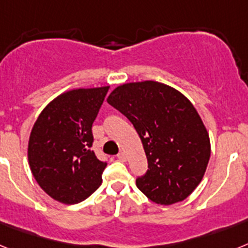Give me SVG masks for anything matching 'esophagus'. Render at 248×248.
Segmentation results:
<instances>
[{
	"label": "esophagus",
	"mask_w": 248,
	"mask_h": 248,
	"mask_svg": "<svg viewBox=\"0 0 248 248\" xmlns=\"http://www.w3.org/2000/svg\"><path fill=\"white\" fill-rule=\"evenodd\" d=\"M118 159L122 160V161H125V160H126L125 153H123V151H122V153H119V154H118Z\"/></svg>",
	"instance_id": "1"
}]
</instances>
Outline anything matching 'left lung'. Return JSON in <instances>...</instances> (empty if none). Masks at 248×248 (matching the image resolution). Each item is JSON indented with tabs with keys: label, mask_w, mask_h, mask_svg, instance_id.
<instances>
[{
	"label": "left lung",
	"mask_w": 248,
	"mask_h": 248,
	"mask_svg": "<svg viewBox=\"0 0 248 248\" xmlns=\"http://www.w3.org/2000/svg\"><path fill=\"white\" fill-rule=\"evenodd\" d=\"M107 102L133 123L143 143L149 169L138 177V189L160 205L185 200L202 180L211 155L209 133L192 103L155 80L118 85Z\"/></svg>",
	"instance_id": "obj_1"
}]
</instances>
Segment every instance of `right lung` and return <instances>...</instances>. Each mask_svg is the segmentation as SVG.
Instances as JSON below:
<instances>
[{"mask_svg":"<svg viewBox=\"0 0 248 248\" xmlns=\"http://www.w3.org/2000/svg\"><path fill=\"white\" fill-rule=\"evenodd\" d=\"M109 91L77 88L46 105L31 130L28 164L43 191L53 200L74 205L102 184L103 163L92 150V125Z\"/></svg>","mask_w":248,"mask_h":248,"instance_id":"1","label":"right lung"}]
</instances>
